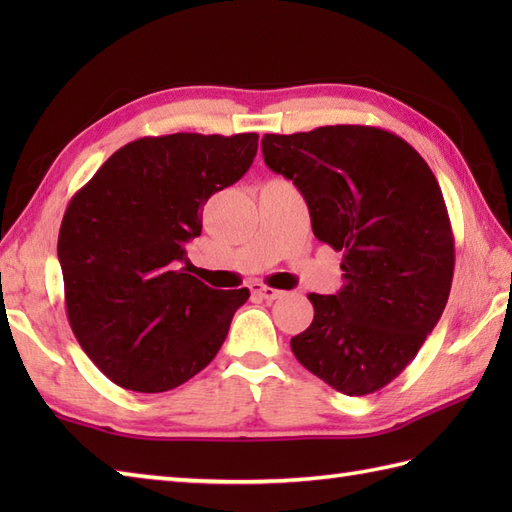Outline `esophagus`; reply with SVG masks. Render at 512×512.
Wrapping results in <instances>:
<instances>
[{
    "instance_id": "obj_1",
    "label": "esophagus",
    "mask_w": 512,
    "mask_h": 512,
    "mask_svg": "<svg viewBox=\"0 0 512 512\" xmlns=\"http://www.w3.org/2000/svg\"><path fill=\"white\" fill-rule=\"evenodd\" d=\"M250 290H253V295L262 297V299H266V301H275V299L284 297V292H281V290L264 286V284H253V286H250Z\"/></svg>"
}]
</instances>
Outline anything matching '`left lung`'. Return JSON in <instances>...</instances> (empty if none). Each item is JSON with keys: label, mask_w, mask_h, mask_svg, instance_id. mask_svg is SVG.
<instances>
[{"label": "left lung", "mask_w": 512, "mask_h": 512, "mask_svg": "<svg viewBox=\"0 0 512 512\" xmlns=\"http://www.w3.org/2000/svg\"><path fill=\"white\" fill-rule=\"evenodd\" d=\"M264 162L292 180L319 242L343 255L336 295H308L297 361L347 396L389 385L447 306L455 248L440 184L400 136L369 125L266 134Z\"/></svg>", "instance_id": "obj_1"}]
</instances>
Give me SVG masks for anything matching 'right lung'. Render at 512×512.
Returning <instances> with one entry per match:
<instances>
[{"label":"right lung","instance_id":"add662e5","mask_svg":"<svg viewBox=\"0 0 512 512\" xmlns=\"http://www.w3.org/2000/svg\"><path fill=\"white\" fill-rule=\"evenodd\" d=\"M257 134L145 136L74 193L59 231L70 328L118 387L160 394L209 365L248 288L213 290L178 270L200 209L253 165Z\"/></svg>","mask_w":512,"mask_h":512}]
</instances>
